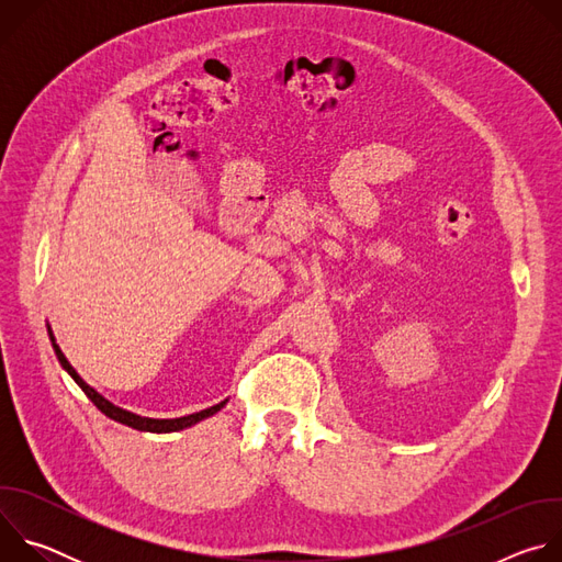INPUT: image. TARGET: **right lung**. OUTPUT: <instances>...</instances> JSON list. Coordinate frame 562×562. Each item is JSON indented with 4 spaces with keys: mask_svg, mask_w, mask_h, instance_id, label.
I'll list each match as a JSON object with an SVG mask.
<instances>
[{
    "mask_svg": "<svg viewBox=\"0 0 562 562\" xmlns=\"http://www.w3.org/2000/svg\"><path fill=\"white\" fill-rule=\"evenodd\" d=\"M50 334V340H53V349H55V356H57V360H59V364L68 371V375L79 384V389H82L89 397H91V403L104 414V416H109L111 420H115V423H122V425H126V427H133V429H137V431H150V434H171V431H180V429H187V427H191V425H195V423H200V420H204V418H209V416H213V414H217L224 405H226V400L224 403H220V405H213V407H209V409H204V412H198V414H191V416H184V418H173V420H157V418H144V416H137V414H131V412H126V409H122V407H115L113 403H109V400L104 397V395H100L91 384H87L82 378H79V373L70 367V362L66 360V356L61 353V349L55 345V338H53V331H48Z\"/></svg>",
    "mask_w": 562,
    "mask_h": 562,
    "instance_id": "right-lung-1",
    "label": "right lung"
}]
</instances>
